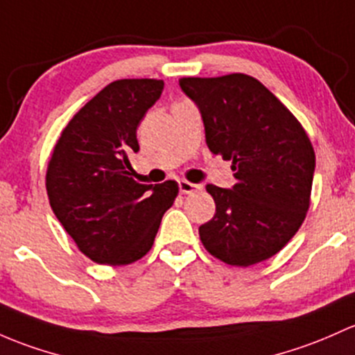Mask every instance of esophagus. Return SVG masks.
<instances>
[{
	"mask_svg": "<svg viewBox=\"0 0 355 355\" xmlns=\"http://www.w3.org/2000/svg\"><path fill=\"white\" fill-rule=\"evenodd\" d=\"M178 187H180L182 193H196L202 190V185L199 184H190L187 180H180L178 182Z\"/></svg>",
	"mask_w": 355,
	"mask_h": 355,
	"instance_id": "esophagus-1",
	"label": "esophagus"
}]
</instances>
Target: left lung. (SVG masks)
I'll use <instances>...</instances> for the list:
<instances>
[{
	"instance_id": "obj_1",
	"label": "left lung",
	"mask_w": 355,
	"mask_h": 355,
	"mask_svg": "<svg viewBox=\"0 0 355 355\" xmlns=\"http://www.w3.org/2000/svg\"><path fill=\"white\" fill-rule=\"evenodd\" d=\"M211 153L231 162L236 184L206 190L216 214L199 227L204 248L227 266L263 262L289 243L309 209L315 149L301 122L259 80L243 73L182 78Z\"/></svg>"
}]
</instances>
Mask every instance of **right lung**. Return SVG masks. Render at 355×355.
I'll use <instances>...</instances> for the list:
<instances>
[{
    "mask_svg": "<svg viewBox=\"0 0 355 355\" xmlns=\"http://www.w3.org/2000/svg\"><path fill=\"white\" fill-rule=\"evenodd\" d=\"M163 92L162 80H117L74 114L55 143L46 189L55 218L89 260L128 266L155 243L178 184L134 180L136 130Z\"/></svg>",
    "mask_w": 355,
    "mask_h": 355,
    "instance_id": "add662e5",
    "label": "right lung"
}]
</instances>
